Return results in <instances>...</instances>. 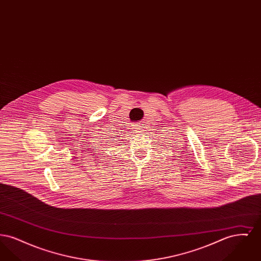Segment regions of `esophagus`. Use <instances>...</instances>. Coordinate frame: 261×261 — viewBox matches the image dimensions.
<instances>
[{"instance_id":"obj_1","label":"esophagus","mask_w":261,"mask_h":261,"mask_svg":"<svg viewBox=\"0 0 261 261\" xmlns=\"http://www.w3.org/2000/svg\"><path fill=\"white\" fill-rule=\"evenodd\" d=\"M133 129H134V131H135L136 133H142L143 131H145V130H144V126L142 124H139V123L134 125V128H133Z\"/></svg>"}]
</instances>
